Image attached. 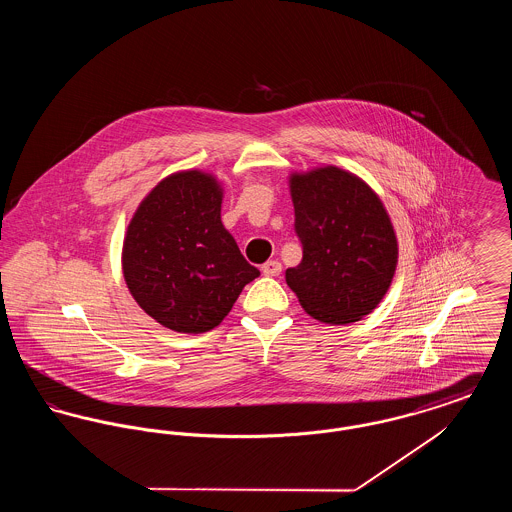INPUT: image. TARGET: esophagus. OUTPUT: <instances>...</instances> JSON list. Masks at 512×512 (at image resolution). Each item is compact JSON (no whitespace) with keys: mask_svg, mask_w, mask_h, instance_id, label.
Segmentation results:
<instances>
[{"mask_svg":"<svg viewBox=\"0 0 512 512\" xmlns=\"http://www.w3.org/2000/svg\"><path fill=\"white\" fill-rule=\"evenodd\" d=\"M261 270L265 276H278L282 272V265L278 261H267Z\"/></svg>","mask_w":512,"mask_h":512,"instance_id":"obj_1","label":"esophagus"}]
</instances>
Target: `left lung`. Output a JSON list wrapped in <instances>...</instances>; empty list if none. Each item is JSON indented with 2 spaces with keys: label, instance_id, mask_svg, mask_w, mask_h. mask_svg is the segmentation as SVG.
Returning a JSON list of instances; mask_svg holds the SVG:
<instances>
[{
  "label": "left lung",
  "instance_id": "obj_1",
  "mask_svg": "<svg viewBox=\"0 0 512 512\" xmlns=\"http://www.w3.org/2000/svg\"><path fill=\"white\" fill-rule=\"evenodd\" d=\"M290 190L303 259L286 270L288 286L320 322L361 320L388 292L397 265V240L380 197L338 167L293 174Z\"/></svg>",
  "mask_w": 512,
  "mask_h": 512
}]
</instances>
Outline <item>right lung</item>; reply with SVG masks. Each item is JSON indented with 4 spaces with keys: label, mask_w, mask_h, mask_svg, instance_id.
Here are the masks:
<instances>
[{
    "label": "right lung",
    "mask_w": 512,
    "mask_h": 512,
    "mask_svg": "<svg viewBox=\"0 0 512 512\" xmlns=\"http://www.w3.org/2000/svg\"><path fill=\"white\" fill-rule=\"evenodd\" d=\"M220 203L211 174L176 172L149 192L128 224L126 286L149 317L174 332L213 330L259 276L222 226Z\"/></svg>",
    "instance_id": "obj_1"
}]
</instances>
